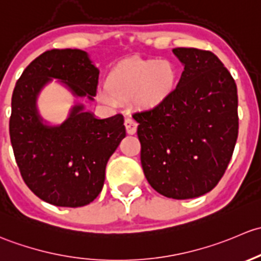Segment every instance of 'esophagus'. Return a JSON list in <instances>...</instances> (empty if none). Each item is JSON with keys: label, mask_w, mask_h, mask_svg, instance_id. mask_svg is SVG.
I'll list each match as a JSON object with an SVG mask.
<instances>
[{"label": "esophagus", "mask_w": 261, "mask_h": 261, "mask_svg": "<svg viewBox=\"0 0 261 261\" xmlns=\"http://www.w3.org/2000/svg\"><path fill=\"white\" fill-rule=\"evenodd\" d=\"M124 125H125V129H127L128 134H134L137 132V122L133 119V118L128 117L125 118L124 120Z\"/></svg>", "instance_id": "obj_1"}]
</instances>
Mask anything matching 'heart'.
Wrapping results in <instances>:
<instances>
[{
  "label": "heart",
  "mask_w": 261,
  "mask_h": 261,
  "mask_svg": "<svg viewBox=\"0 0 261 261\" xmlns=\"http://www.w3.org/2000/svg\"><path fill=\"white\" fill-rule=\"evenodd\" d=\"M178 72L168 60L129 59L117 64L106 79L107 90L99 99L117 107L119 100H129L142 108H153L167 100L177 85Z\"/></svg>",
  "instance_id": "heart-1"
}]
</instances>
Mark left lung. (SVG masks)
<instances>
[{
  "label": "left lung",
  "instance_id": "obj_1",
  "mask_svg": "<svg viewBox=\"0 0 261 261\" xmlns=\"http://www.w3.org/2000/svg\"><path fill=\"white\" fill-rule=\"evenodd\" d=\"M172 51L185 66L176 89L133 118L147 181L166 197L187 200L210 192L226 171L239 133L238 88L211 51Z\"/></svg>",
  "mask_w": 261,
  "mask_h": 261
}]
</instances>
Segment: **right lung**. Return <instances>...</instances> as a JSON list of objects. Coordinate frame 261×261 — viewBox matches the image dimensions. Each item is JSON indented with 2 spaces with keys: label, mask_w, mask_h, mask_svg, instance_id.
<instances>
[{
  "label": "right lung",
  "mask_w": 261,
  "mask_h": 261,
  "mask_svg": "<svg viewBox=\"0 0 261 261\" xmlns=\"http://www.w3.org/2000/svg\"><path fill=\"white\" fill-rule=\"evenodd\" d=\"M98 77L88 53L54 49L35 59L13 89L10 138L16 163L29 189L51 205L80 207L95 200L108 160L125 137L124 118L99 119L75 104L61 124L50 125L40 115L37 96L56 79L74 96L94 100Z\"/></svg>",
  "instance_id": "1"
}]
</instances>
